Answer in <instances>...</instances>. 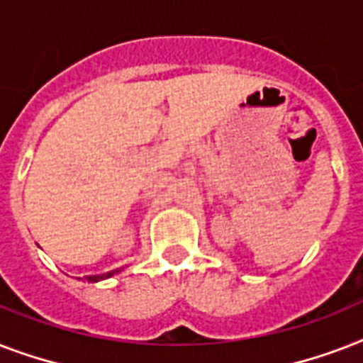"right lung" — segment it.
I'll return each instance as SVG.
<instances>
[{
    "label": "right lung",
    "instance_id": "1",
    "mask_svg": "<svg viewBox=\"0 0 363 363\" xmlns=\"http://www.w3.org/2000/svg\"><path fill=\"white\" fill-rule=\"evenodd\" d=\"M121 269H115V271H109V273H104V275H94V277H86L88 281L90 282H98V281H104V279H109V277H113L115 273H118Z\"/></svg>",
    "mask_w": 363,
    "mask_h": 363
}]
</instances>
